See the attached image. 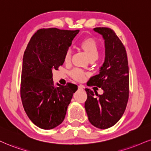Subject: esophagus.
<instances>
[{"label":"esophagus","mask_w":151,"mask_h":151,"mask_svg":"<svg viewBox=\"0 0 151 151\" xmlns=\"http://www.w3.org/2000/svg\"><path fill=\"white\" fill-rule=\"evenodd\" d=\"M78 89L80 90H83V89H84V86L82 85H78Z\"/></svg>","instance_id":"esophagus-1"}]
</instances>
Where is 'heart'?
Here are the masks:
<instances>
[{"label": "heart", "instance_id": "b5f03b06", "mask_svg": "<svg viewBox=\"0 0 151 151\" xmlns=\"http://www.w3.org/2000/svg\"><path fill=\"white\" fill-rule=\"evenodd\" d=\"M79 45L81 49L85 52L90 60V59H96L98 58L100 48L97 40L95 38L91 36L85 37L80 42ZM70 56H71L70 51L68 50L64 55L65 62H68L70 60ZM70 76L73 78L76 81H82L84 80L85 74L83 70L76 68L70 72Z\"/></svg>", "mask_w": 151, "mask_h": 151}]
</instances>
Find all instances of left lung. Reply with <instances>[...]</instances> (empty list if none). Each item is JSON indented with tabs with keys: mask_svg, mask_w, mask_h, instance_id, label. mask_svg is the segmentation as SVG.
Wrapping results in <instances>:
<instances>
[{
	"mask_svg": "<svg viewBox=\"0 0 151 151\" xmlns=\"http://www.w3.org/2000/svg\"><path fill=\"white\" fill-rule=\"evenodd\" d=\"M94 30L105 40L106 57L99 73L91 78L87 85L101 87L104 93L99 95L96 91L85 89L87 98L85 108L92 125L107 129L118 122L127 106L129 93L127 56L124 45L113 29L96 27Z\"/></svg>",
	"mask_w": 151,
	"mask_h": 151,
	"instance_id": "8db88e82",
	"label": "left lung"
}]
</instances>
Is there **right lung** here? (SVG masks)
I'll use <instances>...</instances> for the list:
<instances>
[{
    "label": "right lung",
    "mask_w": 151,
    "mask_h": 151,
    "mask_svg": "<svg viewBox=\"0 0 151 151\" xmlns=\"http://www.w3.org/2000/svg\"><path fill=\"white\" fill-rule=\"evenodd\" d=\"M79 30L39 29L31 37L23 57L20 94L26 113L33 124L51 129L64 120L78 86H56L52 70L64 62V55Z\"/></svg>",
    "instance_id": "right-lung-1"
}]
</instances>
